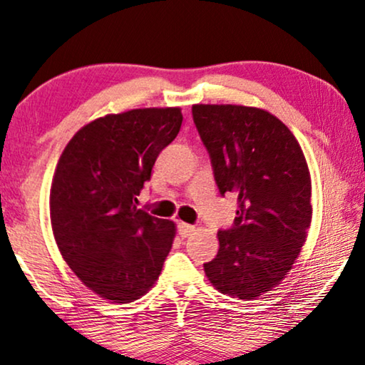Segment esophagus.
Segmentation results:
<instances>
[{"label":"esophagus","instance_id":"1","mask_svg":"<svg viewBox=\"0 0 365 365\" xmlns=\"http://www.w3.org/2000/svg\"><path fill=\"white\" fill-rule=\"evenodd\" d=\"M193 230H195V227H193V225L185 224V222H178V234L182 237H188L193 232Z\"/></svg>","mask_w":365,"mask_h":365}]
</instances>
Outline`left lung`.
<instances>
[{"instance_id":"8db88e82","label":"left lung","mask_w":365,"mask_h":365,"mask_svg":"<svg viewBox=\"0 0 365 365\" xmlns=\"http://www.w3.org/2000/svg\"><path fill=\"white\" fill-rule=\"evenodd\" d=\"M192 116L209 151L220 195L236 193L234 225L219 230L205 262L220 293L255 299L278 286L312 222V178L302 146L278 118L236 104H195Z\"/></svg>"}]
</instances>
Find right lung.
Here are the masks:
<instances>
[{"label":"right lung","instance_id":"obj_1","mask_svg":"<svg viewBox=\"0 0 365 365\" xmlns=\"http://www.w3.org/2000/svg\"><path fill=\"white\" fill-rule=\"evenodd\" d=\"M182 121L180 108L108 114L81 128L62 151L50 188L53 237L101 298L129 303L158 279L177 229L138 209V195Z\"/></svg>","mask_w":365,"mask_h":365}]
</instances>
